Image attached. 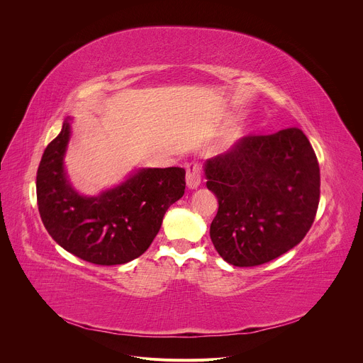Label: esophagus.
<instances>
[{
  "instance_id": "1",
  "label": "esophagus",
  "mask_w": 363,
  "mask_h": 363,
  "mask_svg": "<svg viewBox=\"0 0 363 363\" xmlns=\"http://www.w3.org/2000/svg\"><path fill=\"white\" fill-rule=\"evenodd\" d=\"M185 181H186V186L189 189H196L199 186V184H201V172H199V167L198 165L189 164L186 167Z\"/></svg>"
}]
</instances>
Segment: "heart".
Masks as SVG:
<instances>
[{"label": "heart", "mask_w": 363, "mask_h": 363, "mask_svg": "<svg viewBox=\"0 0 363 363\" xmlns=\"http://www.w3.org/2000/svg\"><path fill=\"white\" fill-rule=\"evenodd\" d=\"M245 133V129L244 128H237L234 129L233 132H230L223 140H220V143H217V146L214 147L217 152H224L227 150L228 147H231L237 140H240Z\"/></svg>", "instance_id": "1"}]
</instances>
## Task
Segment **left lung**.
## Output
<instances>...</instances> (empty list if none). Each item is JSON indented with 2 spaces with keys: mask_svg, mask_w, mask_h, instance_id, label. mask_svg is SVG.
<instances>
[{
  "mask_svg": "<svg viewBox=\"0 0 363 363\" xmlns=\"http://www.w3.org/2000/svg\"><path fill=\"white\" fill-rule=\"evenodd\" d=\"M218 199L210 235L235 267H254L296 247L312 227L320 196L316 153L298 128L245 136L203 164Z\"/></svg>",
  "mask_w": 363,
  "mask_h": 363,
  "instance_id": "1",
  "label": "left lung"
}]
</instances>
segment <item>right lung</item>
I'll return each mask as SVG.
<instances>
[{"label":"right lung","instance_id":"1","mask_svg":"<svg viewBox=\"0 0 363 363\" xmlns=\"http://www.w3.org/2000/svg\"><path fill=\"white\" fill-rule=\"evenodd\" d=\"M73 118L45 147L37 171L41 221L60 247L99 266L129 263L160 233L169 206L185 192V169L136 168L125 179L96 195L79 192L65 158Z\"/></svg>","mask_w":363,"mask_h":363}]
</instances>
